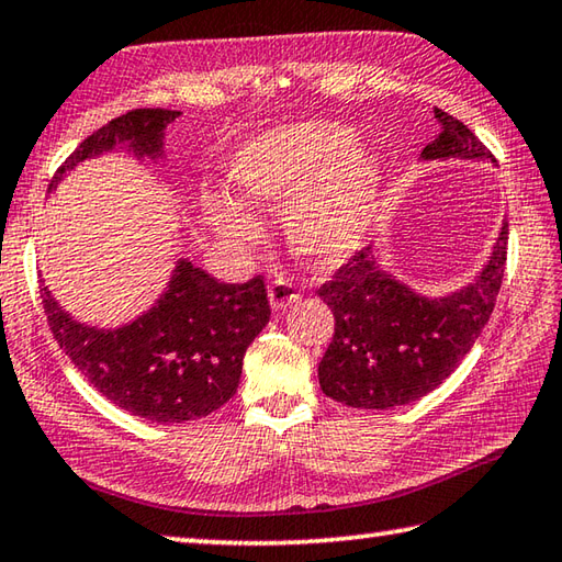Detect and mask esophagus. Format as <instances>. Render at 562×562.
<instances>
[{
    "label": "esophagus",
    "mask_w": 562,
    "mask_h": 562,
    "mask_svg": "<svg viewBox=\"0 0 562 562\" xmlns=\"http://www.w3.org/2000/svg\"><path fill=\"white\" fill-rule=\"evenodd\" d=\"M268 297H270L272 310H284L297 302L302 294L297 290V284H294L290 278H274L268 288Z\"/></svg>",
    "instance_id": "1"
}]
</instances>
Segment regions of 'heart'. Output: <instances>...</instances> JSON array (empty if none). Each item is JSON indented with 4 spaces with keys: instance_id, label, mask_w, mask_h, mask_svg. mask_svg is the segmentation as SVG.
<instances>
[{
    "instance_id": "heart-1",
    "label": "heart",
    "mask_w": 562,
    "mask_h": 562,
    "mask_svg": "<svg viewBox=\"0 0 562 562\" xmlns=\"http://www.w3.org/2000/svg\"><path fill=\"white\" fill-rule=\"evenodd\" d=\"M359 137L341 122H300L274 127L233 155L231 187L252 211H284L292 248L334 265L361 246L379 201L381 169L356 149ZM209 221L226 238L258 240L260 228L246 211L223 199L206 201Z\"/></svg>"
}]
</instances>
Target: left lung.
I'll list each match as a JSON object with an SVG mask.
<instances>
[{
    "label": "left lung",
    "instance_id": "obj_1",
    "mask_svg": "<svg viewBox=\"0 0 562 562\" xmlns=\"http://www.w3.org/2000/svg\"><path fill=\"white\" fill-rule=\"evenodd\" d=\"M440 135L425 159H494L462 120L435 108ZM508 223L474 284L425 300L375 268L371 248L353 252L316 294L334 314V339L319 363L322 391L336 403L385 411L420 401L472 351L504 282Z\"/></svg>",
    "mask_w": 562,
    "mask_h": 562
}]
</instances>
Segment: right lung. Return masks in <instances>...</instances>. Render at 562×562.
<instances>
[{
    "mask_svg": "<svg viewBox=\"0 0 562 562\" xmlns=\"http://www.w3.org/2000/svg\"><path fill=\"white\" fill-rule=\"evenodd\" d=\"M177 110L137 108L110 120L56 169L54 189L78 161L130 142L137 155H159L161 130ZM41 304L60 349L76 369L122 411L171 425L206 417L236 393L243 356L270 322L265 280L226 284L179 262L165 297L122 329H90L70 319L46 288Z\"/></svg>",
    "mask_w": 562,
    "mask_h": 562,
    "instance_id": "1",
    "label": "right lung"
}]
</instances>
